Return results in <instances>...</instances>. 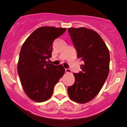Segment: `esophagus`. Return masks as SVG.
<instances>
[{"label": "esophagus", "mask_w": 127, "mask_h": 127, "mask_svg": "<svg viewBox=\"0 0 127 127\" xmlns=\"http://www.w3.org/2000/svg\"><path fill=\"white\" fill-rule=\"evenodd\" d=\"M65 72H66V73L71 74V70L69 69H65Z\"/></svg>", "instance_id": "34e87169"}]
</instances>
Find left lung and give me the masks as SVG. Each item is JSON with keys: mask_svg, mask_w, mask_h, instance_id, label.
<instances>
[{"mask_svg": "<svg viewBox=\"0 0 127 127\" xmlns=\"http://www.w3.org/2000/svg\"><path fill=\"white\" fill-rule=\"evenodd\" d=\"M77 52L84 61L82 71L74 73L75 82L67 88L69 98L76 103L90 101L100 92L109 72L110 56L106 43L96 31L82 28L68 29Z\"/></svg>", "mask_w": 127, "mask_h": 127, "instance_id": "8db88e82", "label": "left lung"}]
</instances>
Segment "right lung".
I'll return each instance as SVG.
<instances>
[{
    "mask_svg": "<svg viewBox=\"0 0 127 127\" xmlns=\"http://www.w3.org/2000/svg\"><path fill=\"white\" fill-rule=\"evenodd\" d=\"M66 28L43 26L34 31L23 44L18 73L26 95L34 101L43 102L52 97L55 85L65 72L63 65L47 61L52 56L54 40Z\"/></svg>",
    "mask_w": 127,
    "mask_h": 127,
    "instance_id": "1",
    "label": "right lung"
}]
</instances>
